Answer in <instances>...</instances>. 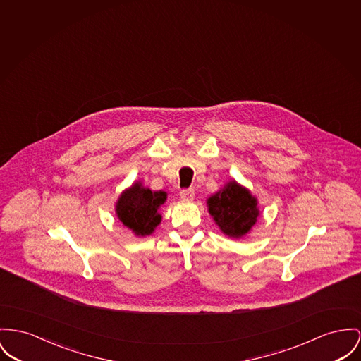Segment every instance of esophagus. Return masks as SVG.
<instances>
[{"mask_svg": "<svg viewBox=\"0 0 361 361\" xmlns=\"http://www.w3.org/2000/svg\"><path fill=\"white\" fill-rule=\"evenodd\" d=\"M179 194L183 200H192L194 198V189H192V188L190 189H182Z\"/></svg>", "mask_w": 361, "mask_h": 361, "instance_id": "obj_1", "label": "esophagus"}]
</instances>
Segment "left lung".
Wrapping results in <instances>:
<instances>
[{"label": "left lung", "mask_w": 361, "mask_h": 361, "mask_svg": "<svg viewBox=\"0 0 361 361\" xmlns=\"http://www.w3.org/2000/svg\"><path fill=\"white\" fill-rule=\"evenodd\" d=\"M208 207L220 230L233 238L243 237L259 216L256 198L235 180L212 195Z\"/></svg>", "instance_id": "left-lung-1"}]
</instances>
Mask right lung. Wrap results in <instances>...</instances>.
<instances>
[{
	"instance_id": "right-lung-1",
	"label": "right lung",
	"mask_w": 361,
	"mask_h": 361,
	"mask_svg": "<svg viewBox=\"0 0 361 361\" xmlns=\"http://www.w3.org/2000/svg\"><path fill=\"white\" fill-rule=\"evenodd\" d=\"M167 194L152 192L135 183L123 192L116 205V214L121 223L137 235H149L160 223L161 216L157 209L164 204Z\"/></svg>"
}]
</instances>
